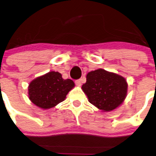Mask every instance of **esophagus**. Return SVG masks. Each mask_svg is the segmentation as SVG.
Segmentation results:
<instances>
[{"instance_id":"34e87169","label":"esophagus","mask_w":156,"mask_h":156,"mask_svg":"<svg viewBox=\"0 0 156 156\" xmlns=\"http://www.w3.org/2000/svg\"><path fill=\"white\" fill-rule=\"evenodd\" d=\"M75 83H76V84L77 85V86H80V84H81V80H80V79L76 80V81H75Z\"/></svg>"}]
</instances>
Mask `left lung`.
Here are the masks:
<instances>
[{"instance_id":"1","label":"left lung","mask_w":156,"mask_h":156,"mask_svg":"<svg viewBox=\"0 0 156 156\" xmlns=\"http://www.w3.org/2000/svg\"><path fill=\"white\" fill-rule=\"evenodd\" d=\"M127 83L124 77L99 68L88 73L82 90L88 101L102 112H111L125 101Z\"/></svg>"}]
</instances>
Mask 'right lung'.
Returning <instances> with one entry per match:
<instances>
[{
    "instance_id": "1",
    "label": "right lung",
    "mask_w": 156,
    "mask_h": 156,
    "mask_svg": "<svg viewBox=\"0 0 156 156\" xmlns=\"http://www.w3.org/2000/svg\"><path fill=\"white\" fill-rule=\"evenodd\" d=\"M74 86L72 80H65L60 73L51 71L31 80L28 87V96L34 105L48 109L63 101Z\"/></svg>"
}]
</instances>
